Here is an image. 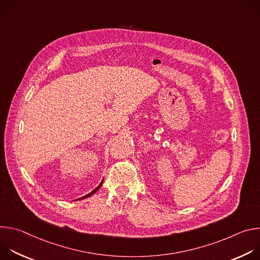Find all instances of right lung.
Instances as JSON below:
<instances>
[{"instance_id": "right-lung-1", "label": "right lung", "mask_w": 260, "mask_h": 260, "mask_svg": "<svg viewBox=\"0 0 260 260\" xmlns=\"http://www.w3.org/2000/svg\"><path fill=\"white\" fill-rule=\"evenodd\" d=\"M103 182H104V180H103V181H102V182L100 183V185H99V186H98V187H96V188H95L94 190H92V191H91L90 193H88V194H86V196H84V197H82L81 199H78V200H83V199H86V198H89L90 196H92V194H93V193H94L95 191H98V190H99V188H100V187L102 186V184H103Z\"/></svg>"}]
</instances>
